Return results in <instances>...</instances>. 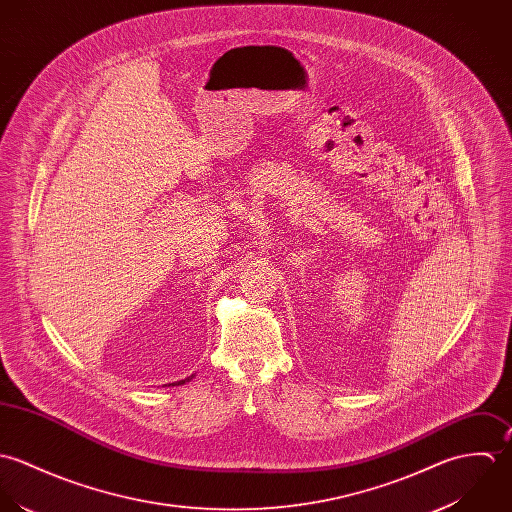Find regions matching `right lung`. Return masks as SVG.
Returning a JSON list of instances; mask_svg holds the SVG:
<instances>
[{
	"instance_id": "1",
	"label": "right lung",
	"mask_w": 512,
	"mask_h": 512,
	"mask_svg": "<svg viewBox=\"0 0 512 512\" xmlns=\"http://www.w3.org/2000/svg\"><path fill=\"white\" fill-rule=\"evenodd\" d=\"M188 380H190V378H186V380H180V382H178V386H180V384H186Z\"/></svg>"
}]
</instances>
